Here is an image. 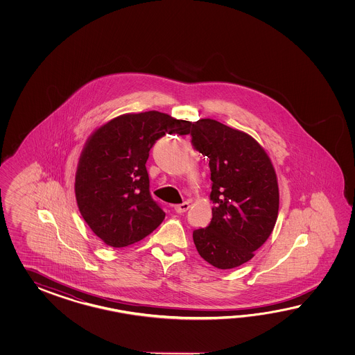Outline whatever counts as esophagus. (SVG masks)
<instances>
[{
	"mask_svg": "<svg viewBox=\"0 0 355 355\" xmlns=\"http://www.w3.org/2000/svg\"><path fill=\"white\" fill-rule=\"evenodd\" d=\"M189 207H190V205H189L188 202H184V203L181 204H176V205L174 207L175 211H176V213H184V211H188Z\"/></svg>",
	"mask_w": 355,
	"mask_h": 355,
	"instance_id": "34e87169",
	"label": "esophagus"
}]
</instances>
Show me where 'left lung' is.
I'll return each mask as SVG.
<instances>
[{
  "label": "left lung",
  "mask_w": 355,
  "mask_h": 355,
  "mask_svg": "<svg viewBox=\"0 0 355 355\" xmlns=\"http://www.w3.org/2000/svg\"><path fill=\"white\" fill-rule=\"evenodd\" d=\"M191 144L209 159L211 219L193 231L199 255L218 269L249 261L275 226L279 189L270 159L249 135L213 119L193 123Z\"/></svg>",
  "instance_id": "obj_1"
}]
</instances>
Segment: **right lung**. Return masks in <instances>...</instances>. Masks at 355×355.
Returning a JSON list of instances; mask_svg holds the SVG:
<instances>
[{
    "instance_id": "obj_1",
    "label": "right lung",
    "mask_w": 355,
    "mask_h": 355,
    "mask_svg": "<svg viewBox=\"0 0 355 355\" xmlns=\"http://www.w3.org/2000/svg\"><path fill=\"white\" fill-rule=\"evenodd\" d=\"M190 125L159 112L124 114L87 141L76 173V199L83 219L106 245L125 248L161 225L165 211L150 193L146 162L159 138L189 135Z\"/></svg>"
}]
</instances>
